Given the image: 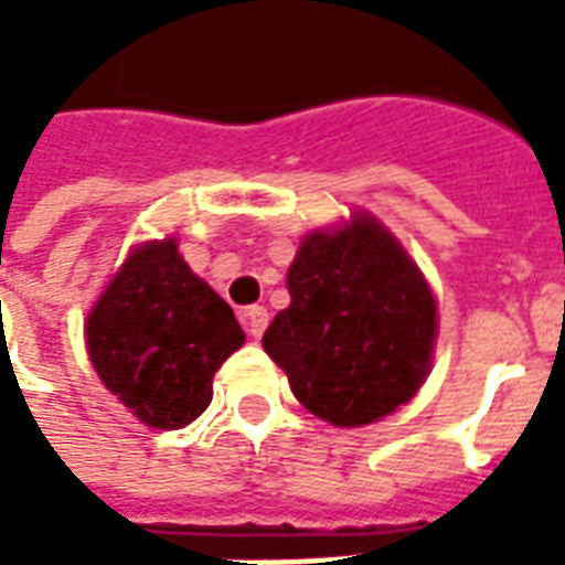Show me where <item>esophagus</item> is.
<instances>
[{"mask_svg":"<svg viewBox=\"0 0 565 565\" xmlns=\"http://www.w3.org/2000/svg\"><path fill=\"white\" fill-rule=\"evenodd\" d=\"M242 320H245V330L250 332L254 339H259L263 330L269 327V311L263 306H247L245 311H242Z\"/></svg>","mask_w":565,"mask_h":565,"instance_id":"esophagus-1","label":"esophagus"}]
</instances>
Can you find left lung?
<instances>
[{
  "instance_id": "1",
  "label": "left lung",
  "mask_w": 565,
  "mask_h": 565,
  "mask_svg": "<svg viewBox=\"0 0 565 565\" xmlns=\"http://www.w3.org/2000/svg\"><path fill=\"white\" fill-rule=\"evenodd\" d=\"M290 306L263 335L311 415L363 426L405 405L429 375L436 299L375 217L311 233L287 271Z\"/></svg>"
}]
</instances>
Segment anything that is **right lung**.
<instances>
[{"instance_id":"obj_1","label":"right lung","mask_w":565,"mask_h":565,"mask_svg":"<svg viewBox=\"0 0 565 565\" xmlns=\"http://www.w3.org/2000/svg\"><path fill=\"white\" fill-rule=\"evenodd\" d=\"M84 335L105 387L153 429L193 424L209 408L214 372L245 342L233 308L190 271L174 238L129 254Z\"/></svg>"}]
</instances>
